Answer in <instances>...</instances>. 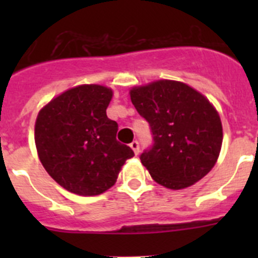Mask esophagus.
<instances>
[{
	"label": "esophagus",
	"mask_w": 258,
	"mask_h": 258,
	"mask_svg": "<svg viewBox=\"0 0 258 258\" xmlns=\"http://www.w3.org/2000/svg\"><path fill=\"white\" fill-rule=\"evenodd\" d=\"M131 149L133 150V152L136 155L140 154V143L137 142V141H134V142L131 143Z\"/></svg>",
	"instance_id": "34e87169"
}]
</instances>
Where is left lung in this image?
<instances>
[{"instance_id":"left-lung-1","label":"left lung","mask_w":258,"mask_h":258,"mask_svg":"<svg viewBox=\"0 0 258 258\" xmlns=\"http://www.w3.org/2000/svg\"><path fill=\"white\" fill-rule=\"evenodd\" d=\"M132 103L149 121L154 146L141 163L155 182L170 190L192 186L217 163L222 122L208 98L187 84L156 80L129 90Z\"/></svg>"}]
</instances>
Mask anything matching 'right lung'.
Wrapping results in <instances>:
<instances>
[{
	"label": "right lung",
	"mask_w": 258,
	"mask_h": 258,
	"mask_svg": "<svg viewBox=\"0 0 258 258\" xmlns=\"http://www.w3.org/2000/svg\"><path fill=\"white\" fill-rule=\"evenodd\" d=\"M113 92L98 84L71 88L38 112L35 143L38 159L54 181L70 192L94 197L111 188L131 147L116 141L117 122L107 117Z\"/></svg>",
	"instance_id": "1"
}]
</instances>
